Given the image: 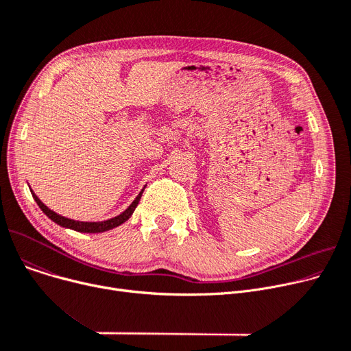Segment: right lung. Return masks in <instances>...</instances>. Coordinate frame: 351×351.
Here are the masks:
<instances>
[{
    "instance_id": "1",
    "label": "right lung",
    "mask_w": 351,
    "mask_h": 351,
    "mask_svg": "<svg viewBox=\"0 0 351 351\" xmlns=\"http://www.w3.org/2000/svg\"><path fill=\"white\" fill-rule=\"evenodd\" d=\"M32 197L35 199L36 205H38L41 208V210L52 220V222H55L57 225L62 226V228H66V229H72V230H77V232H81V233H101V232H106L109 229H114L119 225H122L123 222H126V220L132 216L135 208L138 206L139 200L142 197V193H143V189L139 192V195L135 197V200L132 202L131 205H129V208L122 212L121 215L112 217V219H108V220H104V222H80V220H72V219H68V217H64L58 213H55L53 210L48 209L43 202L38 199V196H36L32 191Z\"/></svg>"
}]
</instances>
